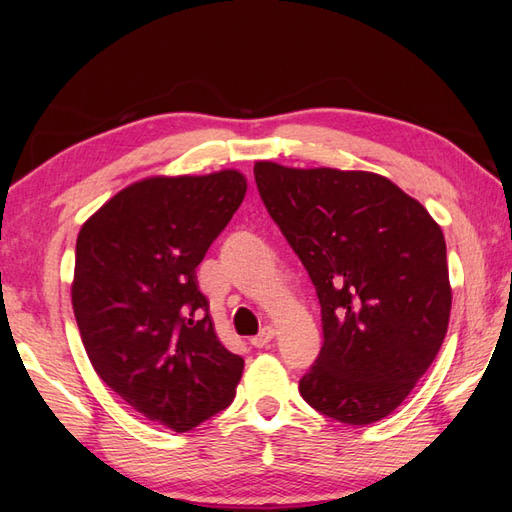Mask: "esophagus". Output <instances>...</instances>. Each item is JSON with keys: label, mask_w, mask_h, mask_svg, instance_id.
<instances>
[{"label": "esophagus", "mask_w": 512, "mask_h": 512, "mask_svg": "<svg viewBox=\"0 0 512 512\" xmlns=\"http://www.w3.org/2000/svg\"><path fill=\"white\" fill-rule=\"evenodd\" d=\"M273 339H275V330L270 328V325H266L262 332H259L257 336H253V339H250V343H253L255 347H266Z\"/></svg>", "instance_id": "obj_1"}]
</instances>
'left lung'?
I'll return each mask as SVG.
<instances>
[{"label": "left lung", "instance_id": "obj_1", "mask_svg": "<svg viewBox=\"0 0 512 512\" xmlns=\"http://www.w3.org/2000/svg\"><path fill=\"white\" fill-rule=\"evenodd\" d=\"M270 217L321 303L323 347L299 391L350 427L389 416L438 356L451 314L438 222L372 171L255 162Z\"/></svg>", "mask_w": 512, "mask_h": 512}]
</instances>
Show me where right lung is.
Masks as SVG:
<instances>
[{
	"mask_svg": "<svg viewBox=\"0 0 512 512\" xmlns=\"http://www.w3.org/2000/svg\"><path fill=\"white\" fill-rule=\"evenodd\" d=\"M246 187L237 169L151 176L118 191L76 237L72 308L94 372L178 433L231 405L244 372L217 339L195 268Z\"/></svg>",
	"mask_w": 512,
	"mask_h": 512,
	"instance_id": "1",
	"label": "right lung"
}]
</instances>
